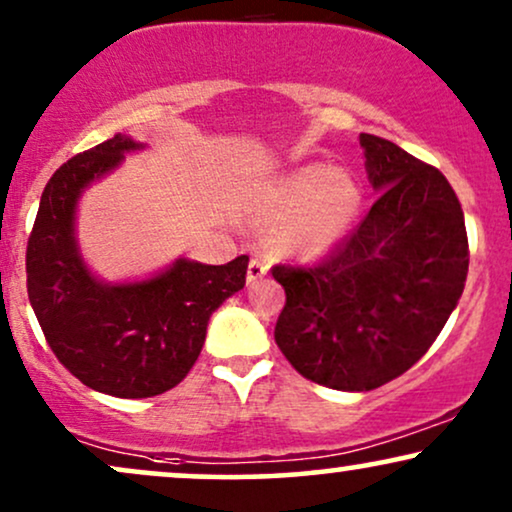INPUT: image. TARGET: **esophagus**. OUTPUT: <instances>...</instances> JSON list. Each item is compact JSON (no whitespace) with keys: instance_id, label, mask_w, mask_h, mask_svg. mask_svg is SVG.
<instances>
[{"instance_id":"esophagus-1","label":"esophagus","mask_w":512,"mask_h":512,"mask_svg":"<svg viewBox=\"0 0 512 512\" xmlns=\"http://www.w3.org/2000/svg\"><path fill=\"white\" fill-rule=\"evenodd\" d=\"M267 271H269V267L262 260H250V264H248V283H250V286H255L257 281H262V278L267 276Z\"/></svg>"}]
</instances>
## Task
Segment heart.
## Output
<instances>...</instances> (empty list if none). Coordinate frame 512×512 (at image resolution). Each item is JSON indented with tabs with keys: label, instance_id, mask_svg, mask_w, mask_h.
Here are the masks:
<instances>
[{
	"label": "heart",
	"instance_id": "heart-1",
	"mask_svg": "<svg viewBox=\"0 0 512 512\" xmlns=\"http://www.w3.org/2000/svg\"><path fill=\"white\" fill-rule=\"evenodd\" d=\"M361 208L357 179L345 170L307 165L290 172L264 193L255 208V224L271 231L276 255L314 260L333 250Z\"/></svg>",
	"mask_w": 512,
	"mask_h": 512
}]
</instances>
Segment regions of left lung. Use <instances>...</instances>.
<instances>
[{
  "instance_id": "left-lung-1",
  "label": "left lung",
  "mask_w": 512,
  "mask_h": 512,
  "mask_svg": "<svg viewBox=\"0 0 512 512\" xmlns=\"http://www.w3.org/2000/svg\"><path fill=\"white\" fill-rule=\"evenodd\" d=\"M378 200L312 267L276 264V345L312 383L368 392L406 373L456 309L468 276L461 203L437 167L361 134Z\"/></svg>"
}]
</instances>
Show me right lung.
<instances>
[{
	"mask_svg": "<svg viewBox=\"0 0 512 512\" xmlns=\"http://www.w3.org/2000/svg\"><path fill=\"white\" fill-rule=\"evenodd\" d=\"M141 144L125 134L77 153L44 186L28 238V297L56 359L80 383L122 399L172 390L203 349L208 321L245 286L248 257L219 264L177 260L163 274L111 286L94 278L75 241L84 186Z\"/></svg>",
	"mask_w": 512,
	"mask_h": 512,
	"instance_id": "right-lung-1",
	"label": "right lung"
}]
</instances>
